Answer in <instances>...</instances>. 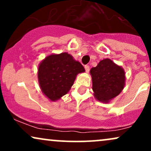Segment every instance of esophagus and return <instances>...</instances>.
Instances as JSON below:
<instances>
[{
	"label": "esophagus",
	"mask_w": 151,
	"mask_h": 151,
	"mask_svg": "<svg viewBox=\"0 0 151 151\" xmlns=\"http://www.w3.org/2000/svg\"><path fill=\"white\" fill-rule=\"evenodd\" d=\"M84 68H85V70H86V72H89V70H90V68H89V65H85V67H84Z\"/></svg>",
	"instance_id": "1"
}]
</instances>
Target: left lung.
I'll list each match as a JSON object with an SVG mask.
<instances>
[{
    "label": "left lung",
    "mask_w": 151,
    "mask_h": 151,
    "mask_svg": "<svg viewBox=\"0 0 151 151\" xmlns=\"http://www.w3.org/2000/svg\"><path fill=\"white\" fill-rule=\"evenodd\" d=\"M93 96L99 101L109 103L120 93L125 86L124 69L110 59L101 60L90 70Z\"/></svg>",
    "instance_id": "8db88e82"
}]
</instances>
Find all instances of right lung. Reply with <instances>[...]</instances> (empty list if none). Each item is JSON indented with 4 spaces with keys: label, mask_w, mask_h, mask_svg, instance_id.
Returning a JSON list of instances; mask_svg holds the SVG:
<instances>
[{
    "label": "right lung",
    "mask_w": 151,
    "mask_h": 151,
    "mask_svg": "<svg viewBox=\"0 0 151 151\" xmlns=\"http://www.w3.org/2000/svg\"><path fill=\"white\" fill-rule=\"evenodd\" d=\"M84 72L80 62L70 54H52L38 67L40 87L48 99L55 101L69 92L77 74Z\"/></svg>",
    "instance_id": "1"
}]
</instances>
